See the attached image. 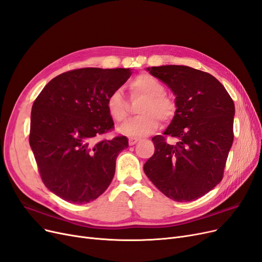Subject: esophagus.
Instances as JSON below:
<instances>
[{"label":"esophagus","mask_w":262,"mask_h":262,"mask_svg":"<svg viewBox=\"0 0 262 262\" xmlns=\"http://www.w3.org/2000/svg\"><path fill=\"white\" fill-rule=\"evenodd\" d=\"M139 141H140V139L130 138V139H129V144H130V145H134V144H137Z\"/></svg>","instance_id":"34e87169"}]
</instances>
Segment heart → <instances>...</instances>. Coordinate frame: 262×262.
<instances>
[{
	"label": "heart",
	"instance_id": "heart-1",
	"mask_svg": "<svg viewBox=\"0 0 262 262\" xmlns=\"http://www.w3.org/2000/svg\"><path fill=\"white\" fill-rule=\"evenodd\" d=\"M130 90L134 96H141L145 101L141 104L139 116L132 118L119 128V131L129 137H145L162 123L171 122L177 112L176 101L165 95V87L149 74H141L130 83ZM106 108L111 118L121 123L128 118L129 106L120 89L111 92L106 99Z\"/></svg>",
	"mask_w": 262,
	"mask_h": 262
}]
</instances>
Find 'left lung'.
<instances>
[{"label": "left lung", "mask_w": 262, "mask_h": 262, "mask_svg": "<svg viewBox=\"0 0 262 262\" xmlns=\"http://www.w3.org/2000/svg\"><path fill=\"white\" fill-rule=\"evenodd\" d=\"M147 70L174 92L177 112L163 135L151 139L155 154L144 164V172L172 200H196L224 177L234 137L233 100L206 72L186 66ZM167 137L174 143L167 142Z\"/></svg>", "instance_id": "left-lung-1"}]
</instances>
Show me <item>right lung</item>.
<instances>
[{"label":"right lung","mask_w":262,"mask_h":262,"mask_svg":"<svg viewBox=\"0 0 262 262\" xmlns=\"http://www.w3.org/2000/svg\"><path fill=\"white\" fill-rule=\"evenodd\" d=\"M131 75L129 69L83 68L51 79L35 99L29 142L40 179L63 200L85 204L110 186L118 154L128 139H101L114 129L106 108L111 92Z\"/></svg>","instance_id":"right-lung-1"}]
</instances>
